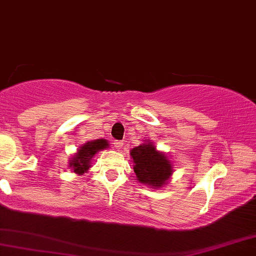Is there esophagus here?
<instances>
[{"label": "esophagus", "mask_w": 256, "mask_h": 256, "mask_svg": "<svg viewBox=\"0 0 256 256\" xmlns=\"http://www.w3.org/2000/svg\"><path fill=\"white\" fill-rule=\"evenodd\" d=\"M114 146H116V149H120L122 146V142H120V140H114Z\"/></svg>", "instance_id": "obj_1"}]
</instances>
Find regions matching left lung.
Listing matches in <instances>:
<instances>
[{"label":"left lung","mask_w":256,"mask_h":256,"mask_svg":"<svg viewBox=\"0 0 256 256\" xmlns=\"http://www.w3.org/2000/svg\"><path fill=\"white\" fill-rule=\"evenodd\" d=\"M134 160V171L140 183L160 188L172 174V166L166 155L158 152L152 143H144L130 152Z\"/></svg>","instance_id":"8db88e82"}]
</instances>
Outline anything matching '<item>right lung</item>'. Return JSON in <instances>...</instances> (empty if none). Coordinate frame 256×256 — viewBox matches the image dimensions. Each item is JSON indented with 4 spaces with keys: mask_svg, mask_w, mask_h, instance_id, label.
<instances>
[{
    "mask_svg": "<svg viewBox=\"0 0 256 256\" xmlns=\"http://www.w3.org/2000/svg\"><path fill=\"white\" fill-rule=\"evenodd\" d=\"M108 146L110 144L106 140H92V142L85 143L83 146L79 148L77 154L70 161V167H72L73 171L78 173V174H83L86 170H89L90 160L92 158L94 155L101 149L107 148Z\"/></svg>",
    "mask_w": 256,
    "mask_h": 256,
    "instance_id": "add662e5",
    "label": "right lung"
}]
</instances>
